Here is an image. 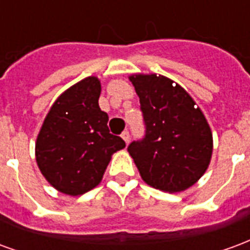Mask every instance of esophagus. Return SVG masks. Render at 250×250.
<instances>
[{
  "label": "esophagus",
  "instance_id": "34e87169",
  "mask_svg": "<svg viewBox=\"0 0 250 250\" xmlns=\"http://www.w3.org/2000/svg\"><path fill=\"white\" fill-rule=\"evenodd\" d=\"M122 138H123V141H125V143H128L131 139L130 132H128V131H123V132H122Z\"/></svg>",
  "mask_w": 250,
  "mask_h": 250
}]
</instances>
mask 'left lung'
Returning <instances> with one entry per match:
<instances>
[{"label":"left lung","mask_w":250,"mask_h":250,"mask_svg":"<svg viewBox=\"0 0 250 250\" xmlns=\"http://www.w3.org/2000/svg\"><path fill=\"white\" fill-rule=\"evenodd\" d=\"M141 102L145 136L128 152L147 185L184 191L209 166L213 136L202 111L184 88L157 75L130 76Z\"/></svg>","instance_id":"8db88e82"}]
</instances>
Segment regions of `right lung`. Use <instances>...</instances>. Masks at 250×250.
<instances>
[{"label": "right lung", "mask_w": 250, "mask_h": 250, "mask_svg": "<svg viewBox=\"0 0 250 250\" xmlns=\"http://www.w3.org/2000/svg\"><path fill=\"white\" fill-rule=\"evenodd\" d=\"M100 82L87 77L60 95L42 123L36 161L46 181L68 195L98 186L114 152L125 148L109 134L108 115L99 107Z\"/></svg>", "instance_id": "right-lung-1"}]
</instances>
